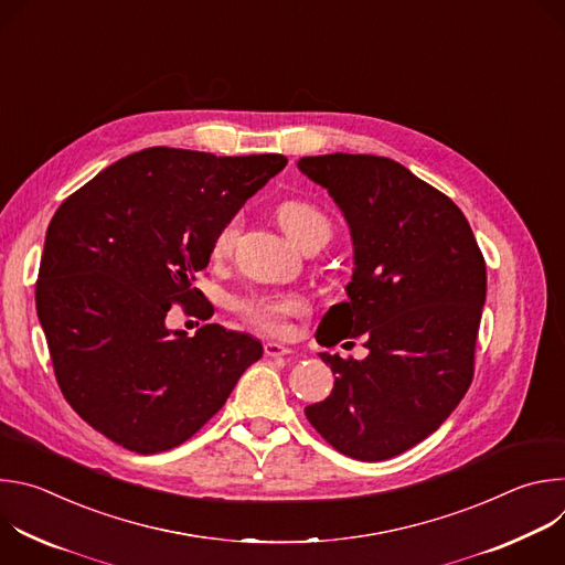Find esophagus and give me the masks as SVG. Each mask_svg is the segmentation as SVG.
I'll list each match as a JSON object with an SVG mask.
<instances>
[{
  "mask_svg": "<svg viewBox=\"0 0 565 565\" xmlns=\"http://www.w3.org/2000/svg\"><path fill=\"white\" fill-rule=\"evenodd\" d=\"M264 351L268 358H286L292 353V349H288L286 344H279V342H266Z\"/></svg>",
  "mask_w": 565,
  "mask_h": 565,
  "instance_id": "obj_1",
  "label": "esophagus"
}]
</instances>
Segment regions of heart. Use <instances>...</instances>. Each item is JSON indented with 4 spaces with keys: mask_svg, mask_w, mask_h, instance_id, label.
Here are the masks:
<instances>
[{
    "mask_svg": "<svg viewBox=\"0 0 565 565\" xmlns=\"http://www.w3.org/2000/svg\"><path fill=\"white\" fill-rule=\"evenodd\" d=\"M277 216H279L284 232L295 241L297 246L301 244L303 236L310 234L312 230L329 227L324 214H321L315 205H310L306 201H297V199L284 201L277 207ZM236 227H238L236 216L225 221L218 227V232L214 234V244H212L214 255H225L230 250L232 241L236 236ZM238 310L246 317L248 324H253L255 329L270 333V335H284L290 329V319L306 312V301H303V297H299L295 292L253 295L238 303Z\"/></svg>",
    "mask_w": 565,
    "mask_h": 565,
    "instance_id": "heart-1",
    "label": "heart"
}]
</instances>
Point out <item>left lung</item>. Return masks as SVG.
Wrapping results in <instances>:
<instances>
[{
    "mask_svg": "<svg viewBox=\"0 0 565 565\" xmlns=\"http://www.w3.org/2000/svg\"><path fill=\"white\" fill-rule=\"evenodd\" d=\"M297 168L327 188L353 241L349 301L329 308L317 342L364 335L369 349L319 353L335 384L306 418L338 451L386 460L434 434L471 384L486 259L458 205L391 158L338 151Z\"/></svg>",
    "mask_w": 565,
    "mask_h": 565,
    "instance_id": "obj_1",
    "label": "left lung"
}]
</instances>
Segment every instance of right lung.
<instances>
[{"mask_svg":"<svg viewBox=\"0 0 565 565\" xmlns=\"http://www.w3.org/2000/svg\"><path fill=\"white\" fill-rule=\"evenodd\" d=\"M286 156L149 147L103 170L49 223L35 306L73 412L136 454L192 438L264 355L248 333L168 329L196 306L214 234L286 168Z\"/></svg>","mask_w":565,"mask_h":565,"instance_id":"add662e5","label":"right lung"}]
</instances>
